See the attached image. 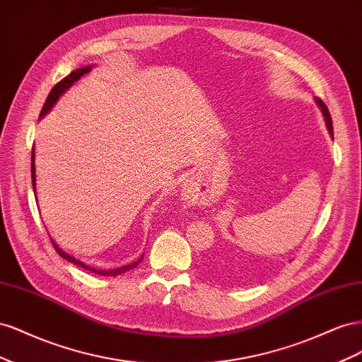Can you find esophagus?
Masks as SVG:
<instances>
[{"instance_id":"esophagus-1","label":"esophagus","mask_w":362,"mask_h":362,"mask_svg":"<svg viewBox=\"0 0 362 362\" xmlns=\"http://www.w3.org/2000/svg\"><path fill=\"white\" fill-rule=\"evenodd\" d=\"M184 185H185V184H184Z\"/></svg>"}]
</instances>
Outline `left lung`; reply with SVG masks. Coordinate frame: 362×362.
<instances>
[{"mask_svg": "<svg viewBox=\"0 0 362 362\" xmlns=\"http://www.w3.org/2000/svg\"><path fill=\"white\" fill-rule=\"evenodd\" d=\"M315 103H317V105H319V108L322 110V115H323V117H325V122H326V128H327V131H329L331 137L334 139V128H332V119H331V113H329V110H327L326 104L320 100V98H315Z\"/></svg>", "mask_w": 362, "mask_h": 362, "instance_id": "8db88e82", "label": "left lung"}]
</instances>
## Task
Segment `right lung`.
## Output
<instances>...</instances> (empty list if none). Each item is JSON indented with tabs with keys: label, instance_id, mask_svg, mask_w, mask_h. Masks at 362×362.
Returning <instances> with one entry per match:
<instances>
[{
	"label": "right lung",
	"instance_id": "obj_1",
	"mask_svg": "<svg viewBox=\"0 0 362 362\" xmlns=\"http://www.w3.org/2000/svg\"><path fill=\"white\" fill-rule=\"evenodd\" d=\"M92 71V64H89V66H84V68H80V69H75V71H72L68 76H64V78L60 81V83H57L56 86L52 87L51 89V92H49V95H48V98H47V101H45V104H43V108H42V112H40V116L39 117H43L45 116L51 108H52V105L57 103V100L59 98L66 92L69 87L75 83V81H78L81 76L84 75V74H89ZM31 181H33V190L36 192V168H35V146H33V151H31ZM51 242H52V245H54V247H56V250H57V254L62 257V258H64L66 261H69V262H74L75 266H78V267H83V269H86V270H89V272H92V273H96V275H101V276H117V275H122V273H125V272H128V270H131V269H134V267H137L139 266V262H141V259H144V254H141V257L137 259V261H134V262H131V264H127V266H122V267H117V269H112V270H101V269H95V267H90V266H87V264H84L83 261H80V259H76L75 257H72V255H69V254H66V252L64 250H62L60 249V246L54 242V240L51 238Z\"/></svg>",
	"mask_w": 362,
	"mask_h": 362
}]
</instances>
